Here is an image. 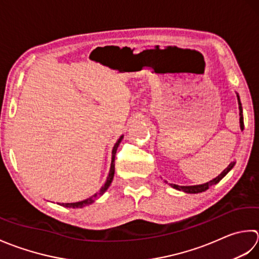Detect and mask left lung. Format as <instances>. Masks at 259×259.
Here are the masks:
<instances>
[{
	"label": "left lung",
	"mask_w": 259,
	"mask_h": 259,
	"mask_svg": "<svg viewBox=\"0 0 259 259\" xmlns=\"http://www.w3.org/2000/svg\"><path fill=\"white\" fill-rule=\"evenodd\" d=\"M237 99H238V105H239V123H240V130H244V116H242V107H241V103H240V98H239V95L237 94ZM236 164V162L233 161L230 163V164L227 166L225 170L221 172L218 177H215L212 180L209 181V182H205L203 184H198V186H178V184H170V186L176 189L179 190V191H183L186 193H200V192H204L205 190H208L211 186H213V184H217L221 179L225 178L227 176V173H228L231 168H233ZM166 182V181H165ZM167 183V182H166Z\"/></svg>",
	"instance_id": "8db88e82"
}]
</instances>
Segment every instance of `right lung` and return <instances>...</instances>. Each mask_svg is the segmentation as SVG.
Wrapping results in <instances>:
<instances>
[{
    "label": "right lung",
    "mask_w": 259,
    "mask_h": 259,
    "mask_svg": "<svg viewBox=\"0 0 259 259\" xmlns=\"http://www.w3.org/2000/svg\"><path fill=\"white\" fill-rule=\"evenodd\" d=\"M124 135H122L119 137V139L117 140V142H116L114 147H113V151H112V162H110V168H109V173H108V177H107V180L106 182H105L104 186L100 188L99 192L94 194L93 197L88 198L86 200H82V201H79V202H71V203H60V205H62V207H66V208H82V207H87V205L94 203L96 200L102 197L103 194L107 191V189L109 188L110 183H112L113 181V178H114V173H115V154H116V151H117V147L119 145L120 142H122Z\"/></svg>",
    "instance_id": "right-lung-1"
}]
</instances>
